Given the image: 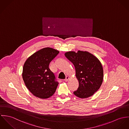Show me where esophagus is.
Listing matches in <instances>:
<instances>
[{
    "label": "esophagus",
    "mask_w": 129,
    "mask_h": 129,
    "mask_svg": "<svg viewBox=\"0 0 129 129\" xmlns=\"http://www.w3.org/2000/svg\"><path fill=\"white\" fill-rule=\"evenodd\" d=\"M69 79V77H68V76H67L66 77V78H65V79L64 80H65V82H67L68 81V80Z\"/></svg>",
    "instance_id": "esophagus-1"
}]
</instances>
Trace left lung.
<instances>
[{
	"label": "left lung",
	"mask_w": 129,
	"mask_h": 129,
	"mask_svg": "<svg viewBox=\"0 0 129 129\" xmlns=\"http://www.w3.org/2000/svg\"><path fill=\"white\" fill-rule=\"evenodd\" d=\"M65 55L74 64L79 81V86L74 94L81 99L92 96L103 81V70L100 60L86 51H69Z\"/></svg>",
	"instance_id": "8db88e82"
}]
</instances>
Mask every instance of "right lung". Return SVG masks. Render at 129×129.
Here are the masks:
<instances>
[{"mask_svg":"<svg viewBox=\"0 0 129 129\" xmlns=\"http://www.w3.org/2000/svg\"><path fill=\"white\" fill-rule=\"evenodd\" d=\"M59 52L46 47L34 53L26 61L22 77L25 85L35 96L47 99L55 92L59 83L49 68L50 62Z\"/></svg>","mask_w":129,"mask_h":129,"instance_id":"right-lung-1","label":"right lung"}]
</instances>
